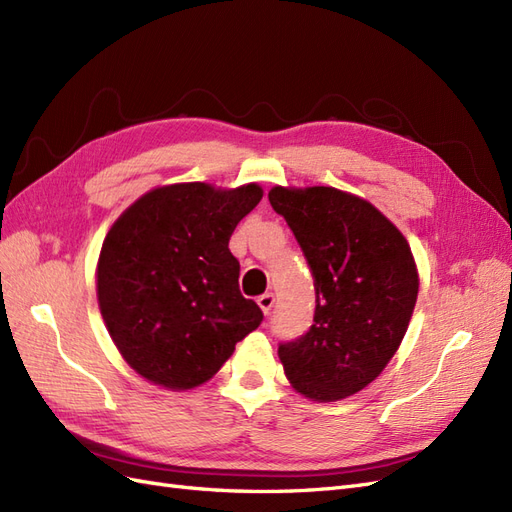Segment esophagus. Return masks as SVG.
Here are the masks:
<instances>
[{"label":"esophagus","mask_w":512,"mask_h":512,"mask_svg":"<svg viewBox=\"0 0 512 512\" xmlns=\"http://www.w3.org/2000/svg\"><path fill=\"white\" fill-rule=\"evenodd\" d=\"M258 307L262 309V314H269L271 312V307H273V303H275V297H273V292H265V294H260L258 297Z\"/></svg>","instance_id":"obj_1"}]
</instances>
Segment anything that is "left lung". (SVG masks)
<instances>
[{
  "mask_svg": "<svg viewBox=\"0 0 512 512\" xmlns=\"http://www.w3.org/2000/svg\"><path fill=\"white\" fill-rule=\"evenodd\" d=\"M309 262L316 314L277 354L292 389L312 401L359 393L389 365L418 297L406 237L365 198L327 185L269 192Z\"/></svg>",
  "mask_w": 512,
  "mask_h": 512,
  "instance_id": "obj_1",
  "label": "left lung"
}]
</instances>
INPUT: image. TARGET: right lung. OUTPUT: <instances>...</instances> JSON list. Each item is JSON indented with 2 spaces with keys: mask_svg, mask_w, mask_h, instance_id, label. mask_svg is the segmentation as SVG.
<instances>
[{
  "mask_svg": "<svg viewBox=\"0 0 512 512\" xmlns=\"http://www.w3.org/2000/svg\"><path fill=\"white\" fill-rule=\"evenodd\" d=\"M262 198L258 183L153 188L106 232L96 292L108 335L138 376L170 391L211 380L262 322L239 290L232 230Z\"/></svg>",
  "mask_w": 512,
  "mask_h": 512,
  "instance_id": "add662e5",
  "label": "right lung"
}]
</instances>
